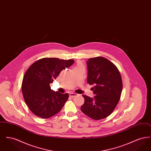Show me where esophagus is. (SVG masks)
<instances>
[{"instance_id": "esophagus-1", "label": "esophagus", "mask_w": 151, "mask_h": 151, "mask_svg": "<svg viewBox=\"0 0 151 151\" xmlns=\"http://www.w3.org/2000/svg\"><path fill=\"white\" fill-rule=\"evenodd\" d=\"M77 96H78V94L74 93H70V96L72 97H74Z\"/></svg>"}]
</instances>
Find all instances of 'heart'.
Instances as JSON below:
<instances>
[{
    "mask_svg": "<svg viewBox=\"0 0 151 151\" xmlns=\"http://www.w3.org/2000/svg\"><path fill=\"white\" fill-rule=\"evenodd\" d=\"M83 67V65H81V64H78V65L76 66V67Z\"/></svg>",
    "mask_w": 151,
    "mask_h": 151,
    "instance_id": "heart-1",
    "label": "heart"
}]
</instances>
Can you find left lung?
<instances>
[{
  "instance_id": "1",
  "label": "left lung",
  "mask_w": 151,
  "mask_h": 151,
  "mask_svg": "<svg viewBox=\"0 0 151 151\" xmlns=\"http://www.w3.org/2000/svg\"><path fill=\"white\" fill-rule=\"evenodd\" d=\"M87 83L95 96L83 95L84 104L81 110L91 118L100 120L110 115L117 105L122 93V80L117 67L104 57L93 58L86 62Z\"/></svg>"
}]
</instances>
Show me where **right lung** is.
Masks as SVG:
<instances>
[{
	"label": "right lung",
	"instance_id": "right-lung-1",
	"mask_svg": "<svg viewBox=\"0 0 151 151\" xmlns=\"http://www.w3.org/2000/svg\"><path fill=\"white\" fill-rule=\"evenodd\" d=\"M73 63L72 59L45 58L29 67L24 76L22 89L25 102L34 114L46 119L61 110L69 95L52 91L50 84Z\"/></svg>",
	"mask_w": 151,
	"mask_h": 151
}]
</instances>
